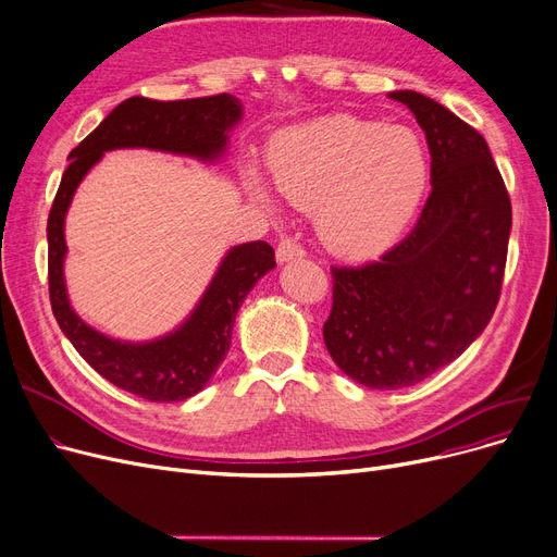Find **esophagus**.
<instances>
[{
	"label": "esophagus",
	"mask_w": 557,
	"mask_h": 557,
	"mask_svg": "<svg viewBox=\"0 0 557 557\" xmlns=\"http://www.w3.org/2000/svg\"><path fill=\"white\" fill-rule=\"evenodd\" d=\"M275 257H277V261H280V263L294 261V259H302V257H305V248L298 244L296 238L286 236V238H282V240H280V246H277Z\"/></svg>",
	"instance_id": "1"
}]
</instances>
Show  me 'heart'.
Masks as SVG:
<instances>
[{
	"instance_id": "b5f03b06",
	"label": "heart",
	"mask_w": 557,
	"mask_h": 557,
	"mask_svg": "<svg viewBox=\"0 0 557 557\" xmlns=\"http://www.w3.org/2000/svg\"><path fill=\"white\" fill-rule=\"evenodd\" d=\"M269 171L288 202L313 209L332 252L361 259L389 248L412 221L430 159L412 127L338 113L282 132L271 143ZM246 184L259 205L273 207L255 173Z\"/></svg>"
}]
</instances>
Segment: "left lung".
<instances>
[{
  "label": "left lung",
  "instance_id": "left-lung-1",
  "mask_svg": "<svg viewBox=\"0 0 557 557\" xmlns=\"http://www.w3.org/2000/svg\"><path fill=\"white\" fill-rule=\"evenodd\" d=\"M389 98L425 132L432 190L412 232L377 261L332 265L323 325L334 364L369 389L412 386L475 342L498 305L512 227L487 140L417 90Z\"/></svg>",
  "mask_w": 557,
  "mask_h": 557
}]
</instances>
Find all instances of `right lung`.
<instances>
[{"instance_id": "obj_1", "label": "right lung", "mask_w": 557, "mask_h": 557, "mask_svg": "<svg viewBox=\"0 0 557 557\" xmlns=\"http://www.w3.org/2000/svg\"><path fill=\"white\" fill-rule=\"evenodd\" d=\"M244 115L234 95L159 102L129 98L117 104L98 129L75 150L61 177V186L47 219V275L50 302L59 327L70 344L104 380L152 403H177L205 389L232 344V327L240 302L271 269L275 250L265 240L234 246L221 261L205 296L190 317L171 334L154 342L129 344L86 325L70 307L63 277L67 252L63 225L72 196L104 152L117 148H148L215 161L227 148V134Z\"/></svg>"}]
</instances>
